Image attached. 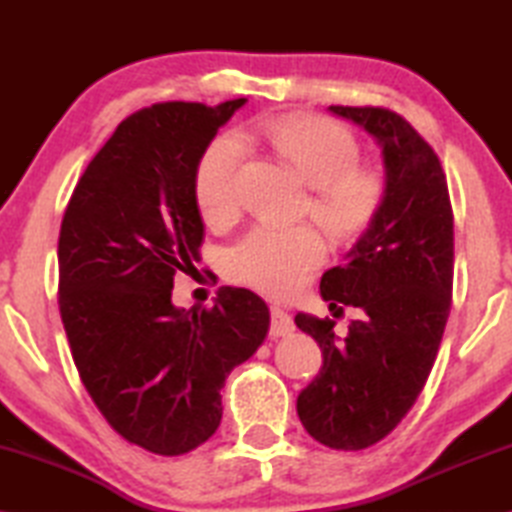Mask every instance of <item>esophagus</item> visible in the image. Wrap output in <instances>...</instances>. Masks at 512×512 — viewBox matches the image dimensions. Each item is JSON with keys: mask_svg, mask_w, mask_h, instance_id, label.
<instances>
[{"mask_svg": "<svg viewBox=\"0 0 512 512\" xmlns=\"http://www.w3.org/2000/svg\"><path fill=\"white\" fill-rule=\"evenodd\" d=\"M293 332V320L287 311L271 307V336H289Z\"/></svg>", "mask_w": 512, "mask_h": 512, "instance_id": "34e87169", "label": "esophagus"}]
</instances>
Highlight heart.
<instances>
[{
  "label": "heart",
  "mask_w": 512,
  "mask_h": 512,
  "mask_svg": "<svg viewBox=\"0 0 512 512\" xmlns=\"http://www.w3.org/2000/svg\"><path fill=\"white\" fill-rule=\"evenodd\" d=\"M266 144L311 187L305 212L334 239H350L375 219L386 194L384 173L359 164V142L329 119L280 117L221 135L207 146L196 169V201L207 223H225L239 212L244 146ZM325 241L311 225L255 228L225 257L232 282L264 296L289 298L305 287L325 259Z\"/></svg>",
  "instance_id": "b5f03b06"
}]
</instances>
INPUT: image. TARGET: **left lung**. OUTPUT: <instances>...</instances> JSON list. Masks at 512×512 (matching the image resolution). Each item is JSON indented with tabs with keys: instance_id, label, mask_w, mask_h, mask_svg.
Returning a JSON list of instances; mask_svg holds the SVG:
<instances>
[{
	"instance_id": "left-lung-1",
	"label": "left lung",
	"mask_w": 512,
	"mask_h": 512,
	"mask_svg": "<svg viewBox=\"0 0 512 512\" xmlns=\"http://www.w3.org/2000/svg\"><path fill=\"white\" fill-rule=\"evenodd\" d=\"M368 131L384 158L386 194L343 264L320 280L329 309L357 307L348 336L298 314L323 366L298 395L311 438L357 452L388 436L418 400L443 339L454 280V216L445 171L418 131L386 108L329 106Z\"/></svg>"
}]
</instances>
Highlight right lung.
Segmentation results:
<instances>
[{
  "mask_svg": "<svg viewBox=\"0 0 512 512\" xmlns=\"http://www.w3.org/2000/svg\"><path fill=\"white\" fill-rule=\"evenodd\" d=\"M246 99L155 103L126 117L76 185L58 237V307L83 386L128 443L180 456L221 422L230 370L264 343L266 302L221 287L180 309L173 277L196 271V169Z\"/></svg>",
  "mask_w": 512,
  "mask_h": 512,
  "instance_id": "add662e5",
  "label": "right lung"
}]
</instances>
